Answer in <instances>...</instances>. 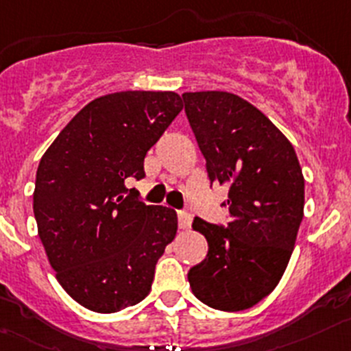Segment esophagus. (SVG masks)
Listing matches in <instances>:
<instances>
[{
	"instance_id": "obj_1",
	"label": "esophagus",
	"mask_w": 351,
	"mask_h": 351,
	"mask_svg": "<svg viewBox=\"0 0 351 351\" xmlns=\"http://www.w3.org/2000/svg\"><path fill=\"white\" fill-rule=\"evenodd\" d=\"M178 221H179V228H181V230H188V228L191 226V214L186 210H179Z\"/></svg>"
}]
</instances>
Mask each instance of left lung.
I'll use <instances>...</instances> for the list:
<instances>
[{"label":"left lung","instance_id":"left-lung-1","mask_svg":"<svg viewBox=\"0 0 351 351\" xmlns=\"http://www.w3.org/2000/svg\"><path fill=\"white\" fill-rule=\"evenodd\" d=\"M184 111L212 182L228 186V226L195 217L208 252L188 273L202 303L223 311L254 306L278 285L303 221L304 178L287 137L230 92H186Z\"/></svg>","mask_w":351,"mask_h":351}]
</instances>
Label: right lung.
<instances>
[{"label":"right lung","mask_w":351,"mask_h":351,"mask_svg":"<svg viewBox=\"0 0 351 351\" xmlns=\"http://www.w3.org/2000/svg\"><path fill=\"white\" fill-rule=\"evenodd\" d=\"M182 109L176 92L128 90L94 99L45 151L33 195L38 234L64 291L114 313L143 301L178 233V214L125 197L144 156Z\"/></svg>","instance_id":"right-lung-1"}]
</instances>
